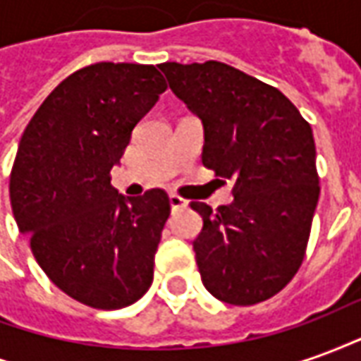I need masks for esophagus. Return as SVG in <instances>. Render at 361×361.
Here are the masks:
<instances>
[{
  "label": "esophagus",
  "mask_w": 361,
  "mask_h": 361,
  "mask_svg": "<svg viewBox=\"0 0 361 361\" xmlns=\"http://www.w3.org/2000/svg\"><path fill=\"white\" fill-rule=\"evenodd\" d=\"M168 199H170V207H172L173 211H176V209H183V207H188V201H185L183 197L176 195V193H172Z\"/></svg>",
  "instance_id": "34e87169"
}]
</instances>
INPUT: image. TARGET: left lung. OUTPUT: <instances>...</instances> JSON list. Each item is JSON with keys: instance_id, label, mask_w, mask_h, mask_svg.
Listing matches in <instances>:
<instances>
[{"instance_id": "left-lung-1", "label": "left lung", "mask_w": 361, "mask_h": 361, "mask_svg": "<svg viewBox=\"0 0 361 361\" xmlns=\"http://www.w3.org/2000/svg\"><path fill=\"white\" fill-rule=\"evenodd\" d=\"M170 89L204 126L203 166L232 180L234 203L203 216L193 242L204 288L253 305L279 294L305 257L319 199L311 126L279 89L220 61L160 63Z\"/></svg>"}]
</instances>
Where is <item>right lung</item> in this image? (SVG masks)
Returning <instances> with one entry per match:
<instances>
[{"instance_id": "obj_1", "label": "right lung", "mask_w": 361, "mask_h": 361, "mask_svg": "<svg viewBox=\"0 0 361 361\" xmlns=\"http://www.w3.org/2000/svg\"><path fill=\"white\" fill-rule=\"evenodd\" d=\"M166 89L154 66L92 63L51 90L20 137L17 226L48 279L94 310L127 307L152 284L170 199L158 188L126 199L110 172Z\"/></svg>"}]
</instances>
